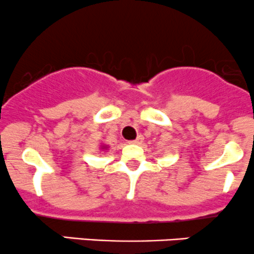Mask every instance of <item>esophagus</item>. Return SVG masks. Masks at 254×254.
<instances>
[{"instance_id": "1", "label": "esophagus", "mask_w": 254, "mask_h": 254, "mask_svg": "<svg viewBox=\"0 0 254 254\" xmlns=\"http://www.w3.org/2000/svg\"><path fill=\"white\" fill-rule=\"evenodd\" d=\"M143 141V136H137V138L136 139H133V141H129V143H132V144H138V143H141V142Z\"/></svg>"}]
</instances>
